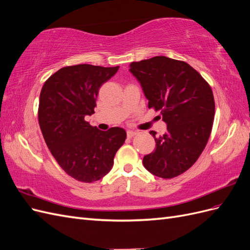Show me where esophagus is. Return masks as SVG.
I'll list each match as a JSON object with an SVG mask.
<instances>
[{
	"mask_svg": "<svg viewBox=\"0 0 250 250\" xmlns=\"http://www.w3.org/2000/svg\"><path fill=\"white\" fill-rule=\"evenodd\" d=\"M137 134H138L137 131H132V130H128L127 131V137L128 138H132V137H134V135H137Z\"/></svg>",
	"mask_w": 250,
	"mask_h": 250,
	"instance_id": "1",
	"label": "esophagus"
}]
</instances>
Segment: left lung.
<instances>
[{"label": "left lung", "instance_id": "obj_1", "mask_svg": "<svg viewBox=\"0 0 250 250\" xmlns=\"http://www.w3.org/2000/svg\"><path fill=\"white\" fill-rule=\"evenodd\" d=\"M148 100L160 110L167 131L156 138L153 152L143 158L150 173L173 178L191 168L208 141L215 116L211 88L201 75L185 62L155 56L130 63Z\"/></svg>", "mask_w": 250, "mask_h": 250}]
</instances>
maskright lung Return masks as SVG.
I'll return each mask as SVG.
<instances>
[{
  "instance_id": "obj_1",
  "label": "right lung",
  "mask_w": 250,
  "mask_h": 250,
  "mask_svg": "<svg viewBox=\"0 0 250 250\" xmlns=\"http://www.w3.org/2000/svg\"><path fill=\"white\" fill-rule=\"evenodd\" d=\"M120 66H64L44 82L40 96L39 122L52 155L66 174L93 183L111 170L126 131H102L84 120L95 113L99 89Z\"/></svg>"
}]
</instances>
